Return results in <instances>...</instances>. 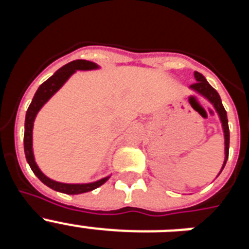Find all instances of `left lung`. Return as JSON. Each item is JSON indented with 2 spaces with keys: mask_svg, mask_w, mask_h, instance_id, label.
<instances>
[{
  "mask_svg": "<svg viewBox=\"0 0 249 249\" xmlns=\"http://www.w3.org/2000/svg\"><path fill=\"white\" fill-rule=\"evenodd\" d=\"M195 77L197 82L191 85V89H195L196 92H198V93L202 94V96H204L207 100L210 101V102L214 106L215 111L218 112L219 118H221L222 126H223L224 144H226V160H224L223 167H222V169H223L224 166H226V163H227L228 152H230V128H228L227 112H226L223 105H222V101H221V97H219L218 92L215 91L212 86L207 82L203 74L199 73V72H195Z\"/></svg>",
  "mask_w": 249,
  "mask_h": 249,
  "instance_id": "1",
  "label": "left lung"
}]
</instances>
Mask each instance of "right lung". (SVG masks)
<instances>
[{"label": "right lung", "mask_w": 249, "mask_h": 249, "mask_svg": "<svg viewBox=\"0 0 249 249\" xmlns=\"http://www.w3.org/2000/svg\"><path fill=\"white\" fill-rule=\"evenodd\" d=\"M93 68H97V65H94L93 62H89V61H86V59H76V61H72V62L67 63V65L59 68L58 71L54 72L53 76H51L47 81H45L42 85L39 86L38 89L35 93L34 100H32L30 107H28L27 113H26L25 137H23L26 160H27L31 169H32V172L38 177L39 181L45 183L47 187H50V188H52V190L57 191V192L66 193V195H81V193L93 191L108 181L109 177L102 178V179H100L97 182H93V183L86 184L59 183V182L52 181L48 177H46L39 171L38 167H37L36 162H35L34 152H32V128H34V121L37 112L39 111V108L52 97V94L56 93L62 87L63 83L68 80V77L71 76L73 72H76V70H93Z\"/></svg>", "instance_id": "right-lung-1"}]
</instances>
